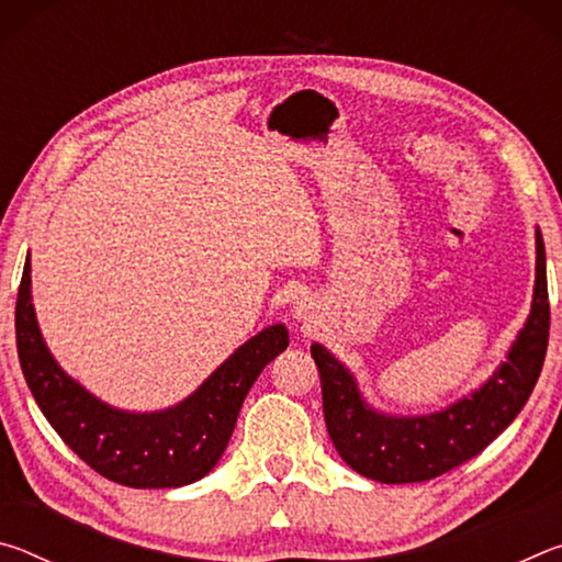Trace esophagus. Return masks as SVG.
I'll list each match as a JSON object with an SVG mask.
<instances>
[{
    "instance_id": "34e87169",
    "label": "esophagus",
    "mask_w": 562,
    "mask_h": 562,
    "mask_svg": "<svg viewBox=\"0 0 562 562\" xmlns=\"http://www.w3.org/2000/svg\"><path fill=\"white\" fill-rule=\"evenodd\" d=\"M310 310H312V304L307 302V300H300L297 304H294V319H300V322H307L310 319Z\"/></svg>"
}]
</instances>
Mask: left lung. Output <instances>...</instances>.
Segmentation results:
<instances>
[{
    "label": "left lung",
    "instance_id": "8db88e82",
    "mask_svg": "<svg viewBox=\"0 0 562 562\" xmlns=\"http://www.w3.org/2000/svg\"><path fill=\"white\" fill-rule=\"evenodd\" d=\"M536 294L508 359L479 392L429 416H384L369 408L357 384L325 347L312 345L319 369L329 439L357 473L379 483H416L473 459L520 414L546 361L550 302L543 235L536 233Z\"/></svg>",
    "mask_w": 562,
    "mask_h": 562
}]
</instances>
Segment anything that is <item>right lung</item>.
Instances as JSON below:
<instances>
[{"instance_id":"add662e5","label":"right lung","mask_w":562,"mask_h":562,"mask_svg":"<svg viewBox=\"0 0 562 562\" xmlns=\"http://www.w3.org/2000/svg\"><path fill=\"white\" fill-rule=\"evenodd\" d=\"M288 345V329L268 327L245 341L183 404L156 414L119 412L66 376L46 349L32 307L30 258L19 282L16 351L26 384L64 443L121 486L178 488L211 473L255 379Z\"/></svg>"}]
</instances>
